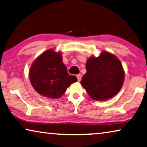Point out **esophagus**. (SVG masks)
<instances>
[{"label":"esophagus","mask_w":147,"mask_h":147,"mask_svg":"<svg viewBox=\"0 0 147 147\" xmlns=\"http://www.w3.org/2000/svg\"><path fill=\"white\" fill-rule=\"evenodd\" d=\"M76 78H77L78 81H80V80H81V78H82V75H81L80 74H77V75H76Z\"/></svg>","instance_id":"obj_1"}]
</instances>
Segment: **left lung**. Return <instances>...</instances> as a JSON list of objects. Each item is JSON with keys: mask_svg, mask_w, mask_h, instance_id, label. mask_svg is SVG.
<instances>
[{"mask_svg": "<svg viewBox=\"0 0 147 147\" xmlns=\"http://www.w3.org/2000/svg\"><path fill=\"white\" fill-rule=\"evenodd\" d=\"M86 73L80 84L91 99L105 101L119 92L123 84L125 71L121 61L111 53L102 51L91 56L86 63Z\"/></svg>", "mask_w": 147, "mask_h": 147, "instance_id": "8db88e82", "label": "left lung"}]
</instances>
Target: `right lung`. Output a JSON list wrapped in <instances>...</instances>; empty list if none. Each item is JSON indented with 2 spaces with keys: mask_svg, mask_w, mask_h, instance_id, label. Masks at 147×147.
Listing matches in <instances>:
<instances>
[{
  "mask_svg": "<svg viewBox=\"0 0 147 147\" xmlns=\"http://www.w3.org/2000/svg\"><path fill=\"white\" fill-rule=\"evenodd\" d=\"M29 78L35 90L46 98L57 99L62 96L67 88L77 81L75 76L67 73L63 63L62 53L49 49L33 61Z\"/></svg>",
  "mask_w": 147,
  "mask_h": 147,
  "instance_id": "right-lung-1",
  "label": "right lung"
}]
</instances>
